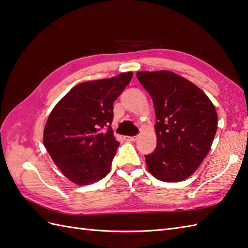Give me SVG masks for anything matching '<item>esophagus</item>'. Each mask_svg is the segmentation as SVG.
Here are the masks:
<instances>
[{"instance_id":"esophagus-1","label":"esophagus","mask_w":248,"mask_h":248,"mask_svg":"<svg viewBox=\"0 0 248 248\" xmlns=\"http://www.w3.org/2000/svg\"><path fill=\"white\" fill-rule=\"evenodd\" d=\"M138 139V136H124V140L128 141H134Z\"/></svg>"}]
</instances>
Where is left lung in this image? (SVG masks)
<instances>
[{
  "label": "left lung",
  "instance_id": "left-lung-1",
  "mask_svg": "<svg viewBox=\"0 0 248 248\" xmlns=\"http://www.w3.org/2000/svg\"><path fill=\"white\" fill-rule=\"evenodd\" d=\"M155 110L156 147L145 155L152 176L179 182L197 170L211 148L217 129L215 107L202 89L176 73H136Z\"/></svg>",
  "mask_w": 248,
  "mask_h": 248
}]
</instances>
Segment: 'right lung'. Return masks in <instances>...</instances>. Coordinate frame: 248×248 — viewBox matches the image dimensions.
I'll return each mask as SVG.
<instances>
[{"instance_id": "obj_1", "label": "right lung", "mask_w": 248, "mask_h": 248, "mask_svg": "<svg viewBox=\"0 0 248 248\" xmlns=\"http://www.w3.org/2000/svg\"><path fill=\"white\" fill-rule=\"evenodd\" d=\"M132 72L84 82L60 100L44 131V145L62 175L86 186L108 175L119 143L113 135V103Z\"/></svg>"}]
</instances>
